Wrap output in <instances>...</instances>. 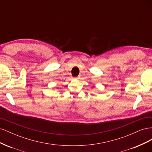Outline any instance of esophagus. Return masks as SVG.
<instances>
[{
	"instance_id": "obj_1",
	"label": "esophagus",
	"mask_w": 152,
	"mask_h": 152,
	"mask_svg": "<svg viewBox=\"0 0 152 152\" xmlns=\"http://www.w3.org/2000/svg\"><path fill=\"white\" fill-rule=\"evenodd\" d=\"M77 79H79V77H77Z\"/></svg>"
}]
</instances>
